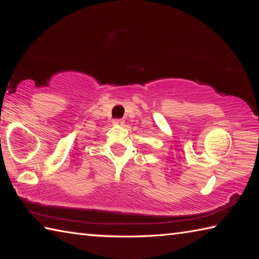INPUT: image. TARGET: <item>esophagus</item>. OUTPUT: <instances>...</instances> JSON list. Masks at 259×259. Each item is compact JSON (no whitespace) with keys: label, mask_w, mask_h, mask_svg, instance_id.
Wrapping results in <instances>:
<instances>
[{"label":"esophagus","mask_w":259,"mask_h":259,"mask_svg":"<svg viewBox=\"0 0 259 259\" xmlns=\"http://www.w3.org/2000/svg\"><path fill=\"white\" fill-rule=\"evenodd\" d=\"M113 123L114 124H123V120H121V119H115L113 121Z\"/></svg>","instance_id":"34e87169"}]
</instances>
